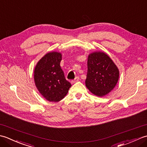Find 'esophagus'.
Returning <instances> with one entry per match:
<instances>
[{"instance_id": "esophagus-1", "label": "esophagus", "mask_w": 147, "mask_h": 147, "mask_svg": "<svg viewBox=\"0 0 147 147\" xmlns=\"http://www.w3.org/2000/svg\"><path fill=\"white\" fill-rule=\"evenodd\" d=\"M78 81H79V78H78V77H76V78H75V79H74V80L71 81V83L73 84V83H74L78 82Z\"/></svg>"}]
</instances>
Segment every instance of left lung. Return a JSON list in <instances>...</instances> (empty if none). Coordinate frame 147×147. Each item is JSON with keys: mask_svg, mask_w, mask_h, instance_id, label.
Listing matches in <instances>:
<instances>
[{"mask_svg": "<svg viewBox=\"0 0 147 147\" xmlns=\"http://www.w3.org/2000/svg\"><path fill=\"white\" fill-rule=\"evenodd\" d=\"M85 85L96 96L107 95L116 86L119 78L117 66L103 51H95L88 55Z\"/></svg>", "mask_w": 147, "mask_h": 147, "instance_id": "obj_1", "label": "left lung"}]
</instances>
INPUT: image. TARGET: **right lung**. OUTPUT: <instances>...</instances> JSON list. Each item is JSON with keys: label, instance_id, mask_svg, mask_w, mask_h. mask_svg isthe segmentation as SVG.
Here are the masks:
<instances>
[{"label": "right lung", "instance_id": "right-lung-1", "mask_svg": "<svg viewBox=\"0 0 147 147\" xmlns=\"http://www.w3.org/2000/svg\"><path fill=\"white\" fill-rule=\"evenodd\" d=\"M62 54L47 52L37 62L34 69V82L39 93L47 100L57 102L67 94L71 83L65 80L60 62Z\"/></svg>", "mask_w": 147, "mask_h": 147}]
</instances>
